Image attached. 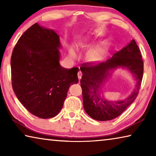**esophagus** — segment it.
<instances>
[{
  "mask_svg": "<svg viewBox=\"0 0 156 156\" xmlns=\"http://www.w3.org/2000/svg\"><path fill=\"white\" fill-rule=\"evenodd\" d=\"M82 76H83V73L80 72V71H79L78 73V77L79 80H80L81 78H82Z\"/></svg>",
  "mask_w": 156,
  "mask_h": 156,
  "instance_id": "obj_1",
  "label": "esophagus"
}]
</instances>
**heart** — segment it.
<instances>
[{
    "instance_id": "1",
    "label": "heart",
    "mask_w": 156,
    "mask_h": 156,
    "mask_svg": "<svg viewBox=\"0 0 156 156\" xmlns=\"http://www.w3.org/2000/svg\"><path fill=\"white\" fill-rule=\"evenodd\" d=\"M97 35H93V36H84L81 38L80 41H78V44L80 45H84L88 43L93 41L94 39L97 38ZM107 51V46L106 44L104 43H100L97 45L94 46L93 48L90 49V51H89V58L90 59L91 61H99V60H102L105 56V54H106ZM70 55L72 57L76 56V52L75 49L73 47H71L69 49Z\"/></svg>"
}]
</instances>
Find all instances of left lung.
I'll use <instances>...</instances> for the list:
<instances>
[{"instance_id":"8db88e82","label":"left lung","mask_w":156,"mask_h":156,"mask_svg":"<svg viewBox=\"0 0 156 156\" xmlns=\"http://www.w3.org/2000/svg\"><path fill=\"white\" fill-rule=\"evenodd\" d=\"M143 64L141 52L133 39L107 61L98 64L94 62L82 64L80 68L83 73L80 86L85 112L93 119L98 121L113 120L122 113L138 96L143 76ZM118 67L128 69L133 74L137 83L134 91L126 99L109 101L101 96L99 89L110 75V72Z\"/></svg>"}]
</instances>
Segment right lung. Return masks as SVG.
Wrapping results in <instances>:
<instances>
[{
    "instance_id": "right-lung-1",
    "label": "right lung",
    "mask_w": 156,
    "mask_h": 156,
    "mask_svg": "<svg viewBox=\"0 0 156 156\" xmlns=\"http://www.w3.org/2000/svg\"><path fill=\"white\" fill-rule=\"evenodd\" d=\"M60 47L56 31L35 23L20 36L12 52L13 90L29 112L43 119L58 114L70 85L78 83V67L60 66Z\"/></svg>"
}]
</instances>
